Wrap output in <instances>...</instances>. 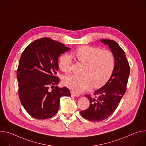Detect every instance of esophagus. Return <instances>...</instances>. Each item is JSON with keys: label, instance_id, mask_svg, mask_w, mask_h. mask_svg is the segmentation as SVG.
Wrapping results in <instances>:
<instances>
[{"label": "esophagus", "instance_id": "1", "mask_svg": "<svg viewBox=\"0 0 146 146\" xmlns=\"http://www.w3.org/2000/svg\"><path fill=\"white\" fill-rule=\"evenodd\" d=\"M70 93H71V95H72V96L77 97V96H79V95H78V94H77L75 93L74 92H73V91H72L70 92Z\"/></svg>", "mask_w": 146, "mask_h": 146}]
</instances>
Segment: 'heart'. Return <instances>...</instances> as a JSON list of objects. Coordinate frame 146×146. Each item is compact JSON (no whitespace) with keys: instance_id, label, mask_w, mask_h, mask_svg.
<instances>
[{"instance_id":"b5f03b06","label":"heart","mask_w":146,"mask_h":146,"mask_svg":"<svg viewBox=\"0 0 146 146\" xmlns=\"http://www.w3.org/2000/svg\"><path fill=\"white\" fill-rule=\"evenodd\" d=\"M78 62L84 64L81 76L71 75L63 79L64 84L76 93H82L92 86L100 88L105 85L110 78L115 66V58L108 50L84 46L72 53ZM72 58L68 54L62 55L59 59V68L65 73L70 71Z\"/></svg>"}]
</instances>
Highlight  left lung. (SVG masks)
<instances>
[{"label":"left lung","mask_w":146,"mask_h":146,"mask_svg":"<svg viewBox=\"0 0 146 146\" xmlns=\"http://www.w3.org/2000/svg\"><path fill=\"white\" fill-rule=\"evenodd\" d=\"M100 41L111 50L115 58V66L109 81L95 91L94 96L85 95L90 105L87 109L81 111V115L94 122L108 118L115 110L126 91L130 71L125 54L116 41L109 39H102Z\"/></svg>","instance_id":"left-lung-1"}]
</instances>
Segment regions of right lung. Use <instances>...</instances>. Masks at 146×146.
Masks as SVG:
<instances>
[{
    "label": "right lung",
    "instance_id": "obj_1",
    "mask_svg": "<svg viewBox=\"0 0 146 146\" xmlns=\"http://www.w3.org/2000/svg\"><path fill=\"white\" fill-rule=\"evenodd\" d=\"M70 48L50 38H41L28 45L21 56L17 78L22 105L32 117L44 119L58 111L62 96H71L66 87L59 88L55 76L58 58ZM50 86L54 89L50 91Z\"/></svg>",
    "mask_w": 146,
    "mask_h": 146
}]
</instances>
